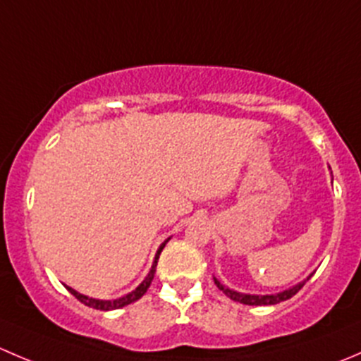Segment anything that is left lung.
Segmentation results:
<instances>
[{
  "instance_id": "8db88e82",
  "label": "left lung",
  "mask_w": 361,
  "mask_h": 361,
  "mask_svg": "<svg viewBox=\"0 0 361 361\" xmlns=\"http://www.w3.org/2000/svg\"><path fill=\"white\" fill-rule=\"evenodd\" d=\"M312 276V274H311ZM309 276V278H311ZM307 278V279H309ZM307 279H304L302 283H298V285L292 286V288L285 290V292H279V293H272V295H250V293H239L235 292V290H231L227 288V286L221 285L220 281H218L216 278H214V285L218 286V288L221 290L225 295H227L228 298H232V300L235 302H241V304H246V305H274V304H279V302L283 300H288V298H292L295 293L298 292V290L302 288V286L305 285V281Z\"/></svg>"
}]
</instances>
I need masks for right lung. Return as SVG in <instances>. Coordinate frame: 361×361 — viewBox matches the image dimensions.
Masks as SVG:
<instances>
[{"instance_id": "right-lung-1", "label": "right lung", "mask_w": 361, "mask_h": 361, "mask_svg": "<svg viewBox=\"0 0 361 361\" xmlns=\"http://www.w3.org/2000/svg\"><path fill=\"white\" fill-rule=\"evenodd\" d=\"M167 241H169V239H167ZM167 241H164L162 245H160V248L157 250V253H155L154 265H152V269H150V272H148L147 278H145L143 281H141V285L137 286L136 290H133L130 293L123 295V297H120V298H115V300H101V298H92V297H87V295H83V293H78L76 290L69 288V286H66L68 292L71 295H75V297L78 298L82 304L89 305V307H92V309H99V311H113V309H120V307H123V305H129V304H133V302L140 300V298L143 297L145 293H147V290L150 288L152 281H154L155 267H157V260L160 257V251L164 250V246H166Z\"/></svg>"}]
</instances>
